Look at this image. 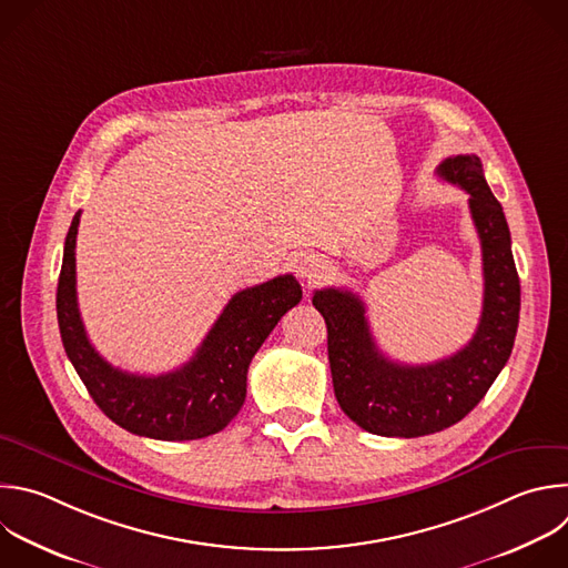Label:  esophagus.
<instances>
[{
	"label": "esophagus",
	"instance_id": "1",
	"mask_svg": "<svg viewBox=\"0 0 568 568\" xmlns=\"http://www.w3.org/2000/svg\"><path fill=\"white\" fill-rule=\"evenodd\" d=\"M323 272V261L318 256H307L301 265H298V274L307 281H314L318 278V274Z\"/></svg>",
	"mask_w": 568,
	"mask_h": 568
}]
</instances>
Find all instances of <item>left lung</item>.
Masks as SVG:
<instances>
[{
    "instance_id": "1",
    "label": "left lung",
    "mask_w": 568,
    "mask_h": 568,
    "mask_svg": "<svg viewBox=\"0 0 568 568\" xmlns=\"http://www.w3.org/2000/svg\"><path fill=\"white\" fill-rule=\"evenodd\" d=\"M439 178L459 184L481 241L484 307L477 332L455 354L426 363H395L376 347L363 301L336 287L314 292L327 325V358L341 410L382 437H424L462 422L506 365L519 323V276L510 232L477 155H453Z\"/></svg>"
}]
</instances>
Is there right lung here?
Returning a JSON list of instances; mask_svg holds the SVG:
<instances>
[{"instance_id": "1", "label": "right lung", "mask_w": 568, "mask_h": 568, "mask_svg": "<svg viewBox=\"0 0 568 568\" xmlns=\"http://www.w3.org/2000/svg\"><path fill=\"white\" fill-rule=\"evenodd\" d=\"M80 214L64 241L58 283V323L67 356L98 408L120 428L160 442H189L221 433L247 395V369L281 316L303 292L292 274L236 292L223 314L182 367L131 374L113 367L91 345L78 310L75 239Z\"/></svg>"}]
</instances>
